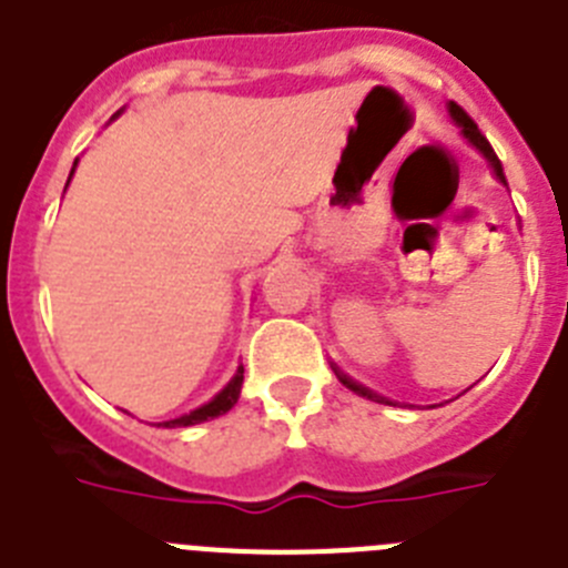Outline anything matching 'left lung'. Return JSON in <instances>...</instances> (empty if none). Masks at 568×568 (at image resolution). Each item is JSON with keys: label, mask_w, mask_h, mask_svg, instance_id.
<instances>
[{"label": "left lung", "mask_w": 568, "mask_h": 568, "mask_svg": "<svg viewBox=\"0 0 568 568\" xmlns=\"http://www.w3.org/2000/svg\"><path fill=\"white\" fill-rule=\"evenodd\" d=\"M447 110H449V115H453V121H456V124L462 126V130H464V135L469 138V144H473L475 150H478V152H481L484 158H487V161H489V166H493V172H495V178H498L500 183H507V178H504V166H500L498 155H495V150H493V146H489V141H487V138L481 135V130H478V124H475V121L469 119L467 112H464V106H458L456 101H449V104H447ZM334 371H336V367H334ZM336 376H339V382H342V385H345V387H351V390H354V393H359V396H367V398H371V402H379V405H390V402H387L385 396H379V393L367 390V387H362L359 382L347 379L345 373H339V371H336Z\"/></svg>", "instance_id": "left-lung-1"}]
</instances>
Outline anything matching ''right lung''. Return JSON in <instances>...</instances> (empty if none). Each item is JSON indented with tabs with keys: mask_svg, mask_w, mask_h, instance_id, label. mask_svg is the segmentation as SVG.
I'll return each instance as SVG.
<instances>
[{
	"mask_svg": "<svg viewBox=\"0 0 568 568\" xmlns=\"http://www.w3.org/2000/svg\"><path fill=\"white\" fill-rule=\"evenodd\" d=\"M70 178H73V172H70ZM240 387H243V365L237 367V373H234V379L229 382V385L223 387V390L217 393V396H214L212 402H209V405L197 407V410L186 413V416H181V418H170V422H163V427H192V424H201V422H209V418L223 416V413H229L234 405H237Z\"/></svg>",
	"mask_w": 568,
	"mask_h": 568,
	"instance_id": "add662e5",
	"label": "right lung"
}]
</instances>
